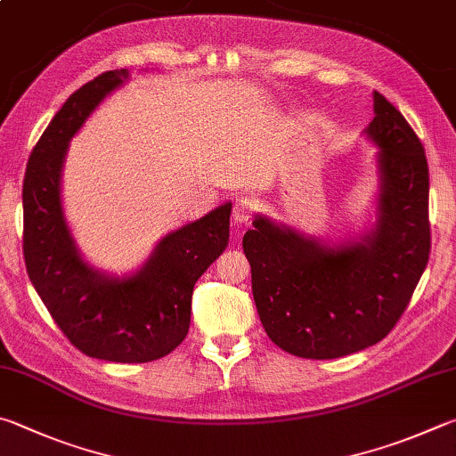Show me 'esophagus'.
<instances>
[{
  "label": "esophagus",
  "instance_id": "obj_1",
  "mask_svg": "<svg viewBox=\"0 0 456 456\" xmlns=\"http://www.w3.org/2000/svg\"><path fill=\"white\" fill-rule=\"evenodd\" d=\"M253 211H255V203L251 200H247V197H241L233 207V221L239 223V225H243V223H249L253 217Z\"/></svg>",
  "mask_w": 456,
  "mask_h": 456
}]
</instances>
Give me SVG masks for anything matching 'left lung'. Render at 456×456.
Returning <instances> with one entry per match:
<instances>
[{
  "label": "left lung",
  "mask_w": 456,
  "mask_h": 456,
  "mask_svg": "<svg viewBox=\"0 0 456 456\" xmlns=\"http://www.w3.org/2000/svg\"><path fill=\"white\" fill-rule=\"evenodd\" d=\"M365 135L379 147L377 219L325 243L256 215L243 237L256 313L281 349L337 359L385 338L428 263V165L407 119L375 91Z\"/></svg>",
  "instance_id": "1"
}]
</instances>
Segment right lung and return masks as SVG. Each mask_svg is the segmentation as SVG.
Returning <instances> with one entry per match:
<instances>
[{
  "instance_id": "obj_1",
  "label": "right lung",
  "mask_w": 456,
  "mask_h": 456,
  "mask_svg": "<svg viewBox=\"0 0 456 456\" xmlns=\"http://www.w3.org/2000/svg\"><path fill=\"white\" fill-rule=\"evenodd\" d=\"M127 79V69H115L79 87L33 147L23 179V256L49 314L81 353L149 362L187 337L197 279L229 243L231 203L159 239L134 273L110 275L84 259L61 203L65 155L97 105Z\"/></svg>"
}]
</instances>
